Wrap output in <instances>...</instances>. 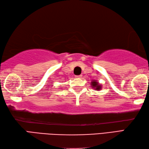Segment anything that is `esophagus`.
Segmentation results:
<instances>
[{"mask_svg":"<svg viewBox=\"0 0 149 149\" xmlns=\"http://www.w3.org/2000/svg\"><path fill=\"white\" fill-rule=\"evenodd\" d=\"M82 76H83V75H76V76H75V77H76L77 78H81Z\"/></svg>","mask_w":149,"mask_h":149,"instance_id":"obj_1","label":"esophagus"}]
</instances>
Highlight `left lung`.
Listing matches in <instances>:
<instances>
[{
    "label": "left lung",
    "instance_id": "8db88e82",
    "mask_svg": "<svg viewBox=\"0 0 149 149\" xmlns=\"http://www.w3.org/2000/svg\"><path fill=\"white\" fill-rule=\"evenodd\" d=\"M91 86H93V88H96L95 90H101V86L98 84V83L95 81H93L91 83Z\"/></svg>",
    "mask_w": 149,
    "mask_h": 149
}]
</instances>
